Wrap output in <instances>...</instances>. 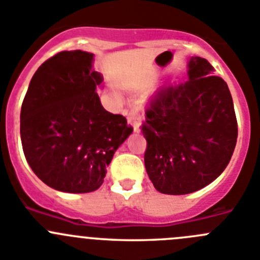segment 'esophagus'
Wrapping results in <instances>:
<instances>
[{
	"mask_svg": "<svg viewBox=\"0 0 260 260\" xmlns=\"http://www.w3.org/2000/svg\"><path fill=\"white\" fill-rule=\"evenodd\" d=\"M123 114L124 115H127V119H128V123L129 124L133 125V129H135V132H138L140 131V116H138V113L135 110H123Z\"/></svg>",
	"mask_w": 260,
	"mask_h": 260,
	"instance_id": "1",
	"label": "esophagus"
}]
</instances>
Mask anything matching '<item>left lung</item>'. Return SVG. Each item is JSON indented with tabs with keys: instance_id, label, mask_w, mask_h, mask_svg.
<instances>
[{
	"instance_id": "8db88e82",
	"label": "left lung",
	"mask_w": 260,
	"mask_h": 260,
	"mask_svg": "<svg viewBox=\"0 0 260 260\" xmlns=\"http://www.w3.org/2000/svg\"><path fill=\"white\" fill-rule=\"evenodd\" d=\"M201 57L188 64V79L159 88L141 125L145 167L152 185L167 195L195 192L229 166L237 120L229 86Z\"/></svg>"
}]
</instances>
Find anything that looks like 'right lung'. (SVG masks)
I'll return each instance as SVG.
<instances>
[{
	"label": "right lung",
	"instance_id": "add662e5",
	"mask_svg": "<svg viewBox=\"0 0 260 260\" xmlns=\"http://www.w3.org/2000/svg\"><path fill=\"white\" fill-rule=\"evenodd\" d=\"M93 55L61 51L35 73L23 100L20 137L31 171L62 192L84 193L103 185L114 152L133 128L103 108L92 69Z\"/></svg>",
	"mask_w": 260,
	"mask_h": 260
}]
</instances>
